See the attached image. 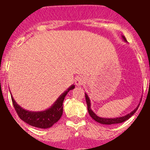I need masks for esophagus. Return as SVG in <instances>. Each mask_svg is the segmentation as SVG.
<instances>
[{
  "label": "esophagus",
  "instance_id": "obj_1",
  "mask_svg": "<svg viewBox=\"0 0 150 150\" xmlns=\"http://www.w3.org/2000/svg\"><path fill=\"white\" fill-rule=\"evenodd\" d=\"M84 83V78L82 77V76H77L75 79V84L79 86H82V85Z\"/></svg>",
  "mask_w": 150,
  "mask_h": 150
}]
</instances>
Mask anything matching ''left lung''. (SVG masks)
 <instances>
[{"instance_id":"1","label":"left lung","mask_w":150,"mask_h":150,"mask_svg":"<svg viewBox=\"0 0 150 150\" xmlns=\"http://www.w3.org/2000/svg\"><path fill=\"white\" fill-rule=\"evenodd\" d=\"M123 39L125 40L126 41V40H125V38H124V37H122ZM85 96H86V104H87V107H88V113H89L90 116H91L92 119H93L95 121L98 122L100 123V124H104V125H112V124H118V123H122L123 122L126 121V120H128V119H129L130 117H132V115L134 114V112L137 111V110L138 109L139 107V105L137 106V108L136 109L134 110L132 112H131L129 113V114L126 115V116H122V117H117V118H112V119H110V118H100L99 117V116H97L96 114H95V112H93V111L91 110V103H90V100H89V98L88 97V95H87V94L85 93Z\"/></svg>"}]
</instances>
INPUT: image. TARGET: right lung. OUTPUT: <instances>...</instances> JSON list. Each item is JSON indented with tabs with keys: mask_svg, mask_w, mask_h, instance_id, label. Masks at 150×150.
I'll use <instances>...</instances> for the list:
<instances>
[{
	"mask_svg": "<svg viewBox=\"0 0 150 150\" xmlns=\"http://www.w3.org/2000/svg\"><path fill=\"white\" fill-rule=\"evenodd\" d=\"M74 88H75L74 85L71 86L65 92H64L59 97L58 100L55 102V104L50 108L41 112H31V111L25 110L17 104L13 97H11L12 102L18 117L22 121L31 126L40 128H48L52 126L55 122L60 120L63 113V101L64 98L68 93V91Z\"/></svg>",
	"mask_w": 150,
	"mask_h": 150,
	"instance_id": "obj_1",
	"label": "right lung"
}]
</instances>
